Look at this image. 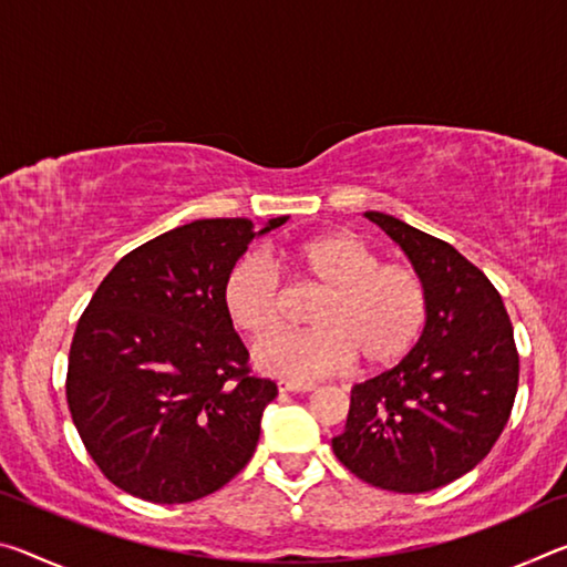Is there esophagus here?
I'll list each match as a JSON object with an SVG mask.
<instances>
[{
	"mask_svg": "<svg viewBox=\"0 0 567 567\" xmlns=\"http://www.w3.org/2000/svg\"><path fill=\"white\" fill-rule=\"evenodd\" d=\"M277 390H280V392H310V390H315V382H297V380H277Z\"/></svg>",
	"mask_w": 567,
	"mask_h": 567,
	"instance_id": "esophagus-1",
	"label": "esophagus"
}]
</instances>
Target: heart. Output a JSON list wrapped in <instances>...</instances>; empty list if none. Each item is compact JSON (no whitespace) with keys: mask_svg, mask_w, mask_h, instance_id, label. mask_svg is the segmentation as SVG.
Wrapping results in <instances>:
<instances>
[{"mask_svg":"<svg viewBox=\"0 0 567 567\" xmlns=\"http://www.w3.org/2000/svg\"><path fill=\"white\" fill-rule=\"evenodd\" d=\"M285 262L307 290L322 292L310 312L315 330L260 342L262 372L310 380L348 370H388L417 348L430 320L427 282L408 262H382L375 247L352 233H322L290 245ZM223 307L233 328L264 340L285 324L282 282L262 257L237 260L223 282Z\"/></svg>","mask_w":567,"mask_h":567,"instance_id":"1","label":"heart"}]
</instances>
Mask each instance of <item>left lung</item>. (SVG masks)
<instances>
[{"label":"left lung","instance_id":"obj_1","mask_svg":"<svg viewBox=\"0 0 567 567\" xmlns=\"http://www.w3.org/2000/svg\"><path fill=\"white\" fill-rule=\"evenodd\" d=\"M425 277L430 320L405 360L352 388L332 450L354 477L427 493L473 470L511 417L520 358L501 292L453 245L364 213Z\"/></svg>","mask_w":567,"mask_h":567}]
</instances>
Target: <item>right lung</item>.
Instances as JSON below:
<instances>
[{"label":"right lung","instance_id":"obj_1","mask_svg":"<svg viewBox=\"0 0 567 567\" xmlns=\"http://www.w3.org/2000/svg\"><path fill=\"white\" fill-rule=\"evenodd\" d=\"M245 217L195 219L132 249L76 322L66 405L102 475L142 501L179 505L227 485L260 440L277 385L249 370L223 282Z\"/></svg>","mask_w":567,"mask_h":567}]
</instances>
